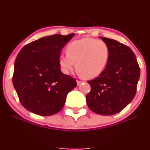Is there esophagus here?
I'll return each mask as SVG.
<instances>
[{
  "mask_svg": "<svg viewBox=\"0 0 150 150\" xmlns=\"http://www.w3.org/2000/svg\"><path fill=\"white\" fill-rule=\"evenodd\" d=\"M82 81H80V80H77V85H80L81 84H82Z\"/></svg>",
  "mask_w": 150,
  "mask_h": 150,
  "instance_id": "34e87169",
  "label": "esophagus"
}]
</instances>
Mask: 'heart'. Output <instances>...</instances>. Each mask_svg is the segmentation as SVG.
<instances>
[{
	"instance_id": "b5f03b06",
	"label": "heart",
	"mask_w": 150,
	"mask_h": 150,
	"mask_svg": "<svg viewBox=\"0 0 150 150\" xmlns=\"http://www.w3.org/2000/svg\"><path fill=\"white\" fill-rule=\"evenodd\" d=\"M110 56L108 44L104 41L93 38H82L73 41L66 48V53L59 57V63L65 73L76 70L81 77L92 79L102 73Z\"/></svg>"
}]
</instances>
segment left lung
Returning a JSON list of instances; mask_svg holds the SVG:
<instances>
[{
	"mask_svg": "<svg viewBox=\"0 0 150 150\" xmlns=\"http://www.w3.org/2000/svg\"><path fill=\"white\" fill-rule=\"evenodd\" d=\"M100 38L109 47V60L99 76L87 81L91 91L86 101L93 112L111 116L120 112L133 99L140 70L130 47L114 39Z\"/></svg>",
	"mask_w": 150,
	"mask_h": 150,
	"instance_id": "left-lung-1",
	"label": "left lung"
}]
</instances>
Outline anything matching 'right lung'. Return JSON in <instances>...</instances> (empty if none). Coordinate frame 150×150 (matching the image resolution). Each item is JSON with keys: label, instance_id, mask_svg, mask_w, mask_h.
I'll return each mask as SVG.
<instances>
[{"label": "right lung", "instance_id": "1", "mask_svg": "<svg viewBox=\"0 0 150 150\" xmlns=\"http://www.w3.org/2000/svg\"><path fill=\"white\" fill-rule=\"evenodd\" d=\"M75 34H53L24 46L15 61L13 83L26 109L39 116L57 113L76 80L61 72L59 57Z\"/></svg>", "mask_w": 150, "mask_h": 150}]
</instances>
